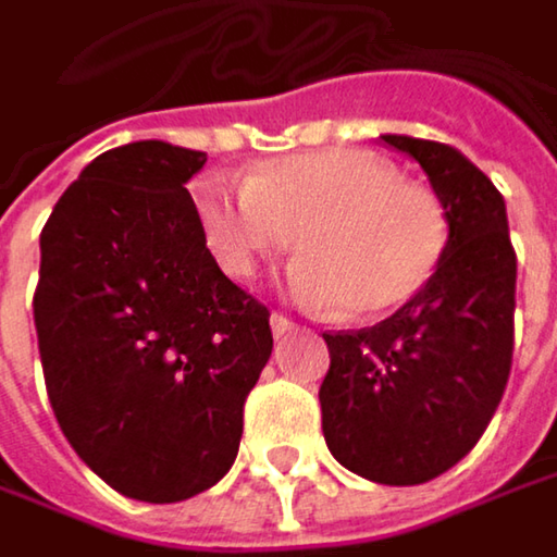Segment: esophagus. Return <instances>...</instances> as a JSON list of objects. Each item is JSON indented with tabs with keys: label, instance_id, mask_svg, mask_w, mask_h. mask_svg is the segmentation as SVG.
Wrapping results in <instances>:
<instances>
[{
	"label": "esophagus",
	"instance_id": "34e87169",
	"mask_svg": "<svg viewBox=\"0 0 557 557\" xmlns=\"http://www.w3.org/2000/svg\"><path fill=\"white\" fill-rule=\"evenodd\" d=\"M272 336L275 338H285V336H292L295 330H298V323L292 320V317H285V313H272Z\"/></svg>",
	"mask_w": 557,
	"mask_h": 557
}]
</instances>
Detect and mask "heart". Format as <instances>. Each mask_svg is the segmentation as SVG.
I'll use <instances>...</instances> for the list:
<instances>
[{
	"mask_svg": "<svg viewBox=\"0 0 557 557\" xmlns=\"http://www.w3.org/2000/svg\"><path fill=\"white\" fill-rule=\"evenodd\" d=\"M196 209L227 275L250 278L298 234L295 295L361 320L416 298L447 244L437 196L361 148L269 161L237 189H199Z\"/></svg>",
	"mask_w": 557,
	"mask_h": 557,
	"instance_id": "1",
	"label": "heart"
}]
</instances>
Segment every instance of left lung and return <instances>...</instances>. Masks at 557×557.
Returning <instances> with one entry per match:
<instances>
[{
  "label": "left lung",
  "instance_id": "obj_1",
  "mask_svg": "<svg viewBox=\"0 0 557 557\" xmlns=\"http://www.w3.org/2000/svg\"><path fill=\"white\" fill-rule=\"evenodd\" d=\"M416 158L447 219L434 275L393 317L323 333V437L355 475L421 485L466 457L495 416L513 358L517 257L495 183L454 145L383 136Z\"/></svg>",
  "mask_w": 557,
  "mask_h": 557
}]
</instances>
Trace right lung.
Wrapping results in <instances>:
<instances>
[{"label": "right lung", "instance_id": "obj_1", "mask_svg": "<svg viewBox=\"0 0 557 557\" xmlns=\"http://www.w3.org/2000/svg\"><path fill=\"white\" fill-rule=\"evenodd\" d=\"M206 151L98 154L40 234L34 326L50 406L120 495L174 504L234 466L244 403L272 355L269 310L206 247L186 189Z\"/></svg>", "mask_w": 557, "mask_h": 557}]
</instances>
